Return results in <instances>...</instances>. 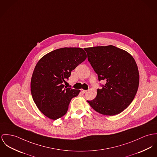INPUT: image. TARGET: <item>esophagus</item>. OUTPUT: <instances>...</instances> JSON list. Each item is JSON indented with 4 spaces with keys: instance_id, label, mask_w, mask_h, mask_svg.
<instances>
[{
    "instance_id": "esophagus-1",
    "label": "esophagus",
    "mask_w": 157,
    "mask_h": 157,
    "mask_svg": "<svg viewBox=\"0 0 157 157\" xmlns=\"http://www.w3.org/2000/svg\"><path fill=\"white\" fill-rule=\"evenodd\" d=\"M81 91L83 93H86L87 92V90H81Z\"/></svg>"
}]
</instances>
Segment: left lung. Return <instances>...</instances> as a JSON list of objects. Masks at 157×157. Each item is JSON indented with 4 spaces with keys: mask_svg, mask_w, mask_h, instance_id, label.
Segmentation results:
<instances>
[{
    "mask_svg": "<svg viewBox=\"0 0 157 157\" xmlns=\"http://www.w3.org/2000/svg\"><path fill=\"white\" fill-rule=\"evenodd\" d=\"M84 49L98 81L106 82L101 89H97L96 97L87 100L88 103L105 115L121 113L131 104L139 87V73L134 58L113 45Z\"/></svg>",
    "mask_w": 157,
    "mask_h": 157,
    "instance_id": "8db88e82",
    "label": "left lung"
}]
</instances>
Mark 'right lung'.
Returning a JSON list of instances; mask_svg holds the SVG:
<instances>
[{"label":"right lung","mask_w":157,"mask_h":157,"mask_svg":"<svg viewBox=\"0 0 157 157\" xmlns=\"http://www.w3.org/2000/svg\"><path fill=\"white\" fill-rule=\"evenodd\" d=\"M86 58L81 48H61L42 57L31 79V93L39 110L51 120L64 115L72 98L80 90L64 87L71 72Z\"/></svg>","instance_id":"obj_1"}]
</instances>
